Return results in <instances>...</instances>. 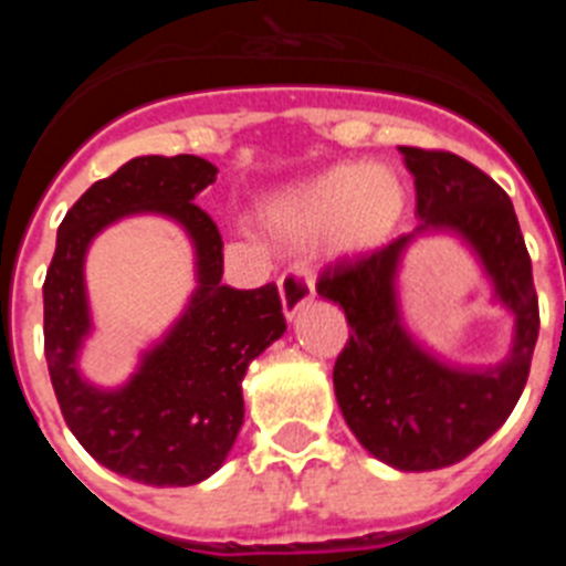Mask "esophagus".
<instances>
[{"mask_svg": "<svg viewBox=\"0 0 566 566\" xmlns=\"http://www.w3.org/2000/svg\"><path fill=\"white\" fill-rule=\"evenodd\" d=\"M277 289H280V300H283V312H286L289 319H292L294 314H297L300 308L306 306L308 300L314 297V280L303 266H292L280 274Z\"/></svg>", "mask_w": 566, "mask_h": 566, "instance_id": "34e87169", "label": "esophagus"}]
</instances>
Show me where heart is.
<instances>
[{
  "mask_svg": "<svg viewBox=\"0 0 566 566\" xmlns=\"http://www.w3.org/2000/svg\"><path fill=\"white\" fill-rule=\"evenodd\" d=\"M402 212L405 187L391 169L343 164L277 195L263 218L294 243L328 234L339 252H365L388 240Z\"/></svg>",
  "mask_w": 566,
  "mask_h": 566,
  "instance_id": "1",
  "label": "heart"
}]
</instances>
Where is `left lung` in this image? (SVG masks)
<instances>
[{
  "instance_id": "8db88e82",
  "label": "left lung",
  "mask_w": 566,
  "mask_h": 566,
  "mask_svg": "<svg viewBox=\"0 0 566 566\" xmlns=\"http://www.w3.org/2000/svg\"><path fill=\"white\" fill-rule=\"evenodd\" d=\"M417 184L424 229H453L476 249L496 294L516 314V343L493 371H457L399 326L394 274L413 234L328 263L317 292L339 303L352 334L334 363V394L365 451L399 470H437L476 451L516 408L538 339L533 266L507 192L444 149L399 147Z\"/></svg>"
}]
</instances>
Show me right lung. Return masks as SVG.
<instances>
[{
  "label": "right lung",
  "instance_id": "obj_1",
  "mask_svg": "<svg viewBox=\"0 0 566 566\" xmlns=\"http://www.w3.org/2000/svg\"><path fill=\"white\" fill-rule=\"evenodd\" d=\"M214 172L198 155H144L96 181L64 214L42 286L44 357L64 422L96 462L155 488H187L221 468L243 424V374L286 332L274 283H221V232L192 201ZM133 211L169 213L188 229L199 252V292L139 374L118 392H98L75 371L88 331L83 252L96 231Z\"/></svg>",
  "mask_w": 566,
  "mask_h": 566
}]
</instances>
